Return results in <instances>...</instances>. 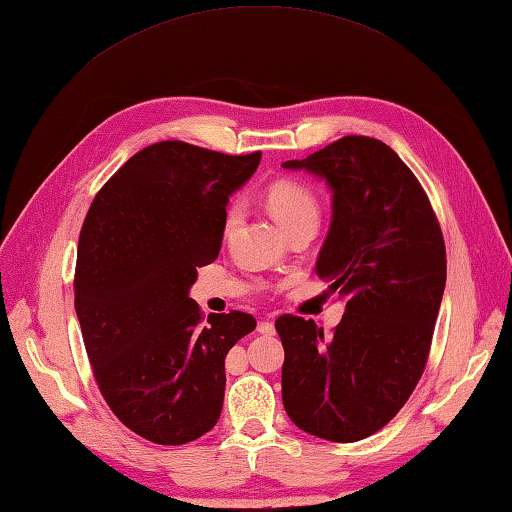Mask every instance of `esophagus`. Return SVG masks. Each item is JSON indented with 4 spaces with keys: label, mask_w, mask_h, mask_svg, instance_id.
<instances>
[{
    "label": "esophagus",
    "mask_w": 512,
    "mask_h": 512,
    "mask_svg": "<svg viewBox=\"0 0 512 512\" xmlns=\"http://www.w3.org/2000/svg\"><path fill=\"white\" fill-rule=\"evenodd\" d=\"M257 331H259V334H264V336H272V334H275V323H272V320H259Z\"/></svg>",
    "instance_id": "obj_1"
}]
</instances>
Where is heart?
<instances>
[{
    "label": "heart",
    "mask_w": 512,
    "mask_h": 512,
    "mask_svg": "<svg viewBox=\"0 0 512 512\" xmlns=\"http://www.w3.org/2000/svg\"><path fill=\"white\" fill-rule=\"evenodd\" d=\"M266 205L283 229L303 218H318V200L296 181H275L266 189ZM242 220V202L233 200L224 213V235H231Z\"/></svg>",
    "instance_id": "b5f03b06"
}]
</instances>
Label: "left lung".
I'll use <instances>...</instances> for the list:
<instances>
[{
    "instance_id": "left-lung-1",
    "label": "left lung",
    "mask_w": 512,
    "mask_h": 512,
    "mask_svg": "<svg viewBox=\"0 0 512 512\" xmlns=\"http://www.w3.org/2000/svg\"><path fill=\"white\" fill-rule=\"evenodd\" d=\"M285 170L331 189V227L316 275L347 307L334 334L279 316L283 408L303 432L355 443L395 417L423 375L441 310L447 259L417 176L384 141L342 137Z\"/></svg>"
}]
</instances>
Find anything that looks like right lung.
<instances>
[{
	"mask_svg": "<svg viewBox=\"0 0 512 512\" xmlns=\"http://www.w3.org/2000/svg\"><path fill=\"white\" fill-rule=\"evenodd\" d=\"M259 161L261 152L152 144L109 178L82 224V340L104 401L146 441L185 445L220 419L224 358L257 323L244 312L205 320L189 288L216 261L229 196Z\"/></svg>",
	"mask_w": 512,
	"mask_h": 512,
	"instance_id": "right-lung-1",
	"label": "right lung"
}]
</instances>
